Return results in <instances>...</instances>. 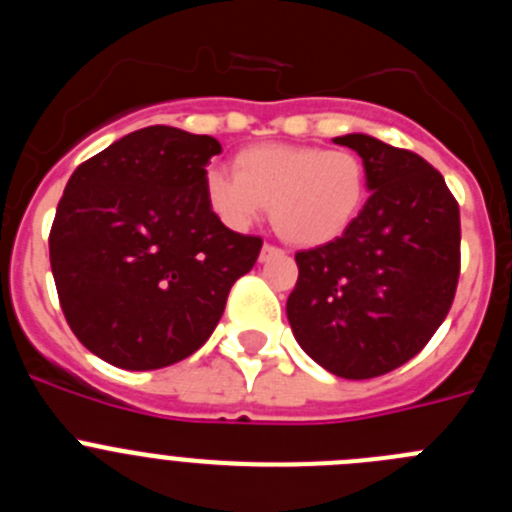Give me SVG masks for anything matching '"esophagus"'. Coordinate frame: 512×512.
<instances>
[{
  "label": "esophagus",
  "instance_id": "obj_1",
  "mask_svg": "<svg viewBox=\"0 0 512 512\" xmlns=\"http://www.w3.org/2000/svg\"><path fill=\"white\" fill-rule=\"evenodd\" d=\"M279 256H284V251H282V248H277V246H269V243H266V246L261 248V256H259V261H261V264H266V261H271V259H279Z\"/></svg>",
  "mask_w": 512,
  "mask_h": 512
}]
</instances>
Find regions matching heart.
I'll return each instance as SVG.
<instances>
[{"label": "heart", "mask_w": 512, "mask_h": 512, "mask_svg": "<svg viewBox=\"0 0 512 512\" xmlns=\"http://www.w3.org/2000/svg\"><path fill=\"white\" fill-rule=\"evenodd\" d=\"M233 174L205 176L210 210L228 228L248 230L271 207V225L292 246L336 241L366 197V169L351 151L266 143L238 153Z\"/></svg>", "instance_id": "heart-1"}]
</instances>
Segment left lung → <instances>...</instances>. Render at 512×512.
Masks as SVG:
<instances>
[{"mask_svg": "<svg viewBox=\"0 0 512 512\" xmlns=\"http://www.w3.org/2000/svg\"><path fill=\"white\" fill-rule=\"evenodd\" d=\"M333 140L359 153L372 194L341 238L297 253L287 320L330 374L372 379L413 359L449 315L459 205L418 153L364 133Z\"/></svg>", "mask_w": 512, "mask_h": 512, "instance_id": "1", "label": "left lung"}]
</instances>
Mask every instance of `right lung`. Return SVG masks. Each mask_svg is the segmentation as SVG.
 Masks as SVG:
<instances>
[{
    "mask_svg": "<svg viewBox=\"0 0 512 512\" xmlns=\"http://www.w3.org/2000/svg\"><path fill=\"white\" fill-rule=\"evenodd\" d=\"M210 135L151 125L71 174L51 269L74 336L107 364L151 372L192 356L223 318L261 238L233 233L205 197Z\"/></svg>",
    "mask_w": 512,
    "mask_h": 512,
    "instance_id": "1",
    "label": "right lung"
}]
</instances>
